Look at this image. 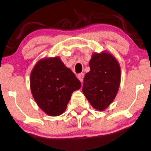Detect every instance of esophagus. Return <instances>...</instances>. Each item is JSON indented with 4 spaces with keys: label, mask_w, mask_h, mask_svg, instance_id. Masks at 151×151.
Segmentation results:
<instances>
[{
    "label": "esophagus",
    "mask_w": 151,
    "mask_h": 151,
    "mask_svg": "<svg viewBox=\"0 0 151 151\" xmlns=\"http://www.w3.org/2000/svg\"><path fill=\"white\" fill-rule=\"evenodd\" d=\"M83 76H84L83 73H80L77 75V78H78V80H79L81 82L83 81Z\"/></svg>",
    "instance_id": "obj_1"
}]
</instances>
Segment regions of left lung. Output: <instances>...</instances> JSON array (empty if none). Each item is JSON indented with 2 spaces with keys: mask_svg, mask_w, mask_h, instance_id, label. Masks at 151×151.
<instances>
[{
  "mask_svg": "<svg viewBox=\"0 0 151 151\" xmlns=\"http://www.w3.org/2000/svg\"><path fill=\"white\" fill-rule=\"evenodd\" d=\"M90 71L84 77L82 92L90 105L98 111H104L114 101L121 80L120 67L109 52H94L90 63Z\"/></svg>",
  "mask_w": 151,
  "mask_h": 151,
  "instance_id": "obj_1",
  "label": "left lung"
}]
</instances>
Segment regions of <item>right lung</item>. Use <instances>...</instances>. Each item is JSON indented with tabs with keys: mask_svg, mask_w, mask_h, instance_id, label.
<instances>
[{
	"mask_svg": "<svg viewBox=\"0 0 151 151\" xmlns=\"http://www.w3.org/2000/svg\"><path fill=\"white\" fill-rule=\"evenodd\" d=\"M30 87L38 107L48 116H57L65 111L73 92L81 88V82L59 57H55L35 63Z\"/></svg>",
	"mask_w": 151,
	"mask_h": 151,
	"instance_id": "right-lung-1",
	"label": "right lung"
}]
</instances>
